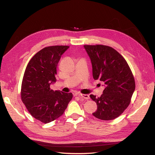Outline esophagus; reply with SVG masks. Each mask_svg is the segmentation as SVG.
Here are the masks:
<instances>
[{
    "instance_id": "1",
    "label": "esophagus",
    "mask_w": 155,
    "mask_h": 155,
    "mask_svg": "<svg viewBox=\"0 0 155 155\" xmlns=\"http://www.w3.org/2000/svg\"><path fill=\"white\" fill-rule=\"evenodd\" d=\"M78 95L82 97V98L85 99H90V97H89V95L88 94H78Z\"/></svg>"
}]
</instances>
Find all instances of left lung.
<instances>
[{
  "label": "left lung",
  "instance_id": "8db88e82",
  "mask_svg": "<svg viewBox=\"0 0 155 155\" xmlns=\"http://www.w3.org/2000/svg\"><path fill=\"white\" fill-rule=\"evenodd\" d=\"M84 48L91 60L94 79H99L105 85L101 97L90 95L97 105L92 114L101 120L114 119L131 102L135 90L132 71L123 56L112 47L96 45Z\"/></svg>",
  "mask_w": 155,
  "mask_h": 155
}]
</instances>
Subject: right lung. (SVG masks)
Instances as JSON below:
<instances>
[{
    "instance_id": "add662e5",
    "label": "right lung",
    "mask_w": 155,
    "mask_h": 155,
    "mask_svg": "<svg viewBox=\"0 0 155 155\" xmlns=\"http://www.w3.org/2000/svg\"><path fill=\"white\" fill-rule=\"evenodd\" d=\"M68 46H52L38 51L28 63L21 85V99L31 115L43 123L58 119L71 100V93L51 90L56 68Z\"/></svg>"
}]
</instances>
